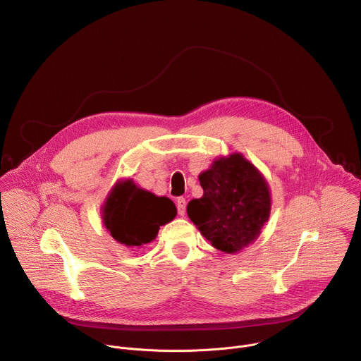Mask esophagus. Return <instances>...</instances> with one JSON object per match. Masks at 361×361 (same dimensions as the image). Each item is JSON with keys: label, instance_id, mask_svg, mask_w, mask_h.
Here are the masks:
<instances>
[{"label": "esophagus", "instance_id": "1", "mask_svg": "<svg viewBox=\"0 0 361 361\" xmlns=\"http://www.w3.org/2000/svg\"><path fill=\"white\" fill-rule=\"evenodd\" d=\"M185 207H187V200L184 197H180L177 200V210H178V214L181 217L185 214Z\"/></svg>", "mask_w": 361, "mask_h": 361}]
</instances>
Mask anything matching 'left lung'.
Returning a JSON list of instances; mask_svg holds the SVG:
<instances>
[{"mask_svg":"<svg viewBox=\"0 0 361 361\" xmlns=\"http://www.w3.org/2000/svg\"><path fill=\"white\" fill-rule=\"evenodd\" d=\"M198 180L204 194L188 202L187 214L214 248L235 254L260 237L271 194L259 169L241 152H231L216 159Z\"/></svg>","mask_w":361,"mask_h":361,"instance_id":"1","label":"left lung"}]
</instances>
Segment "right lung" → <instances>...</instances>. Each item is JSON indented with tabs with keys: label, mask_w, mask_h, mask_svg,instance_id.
<instances>
[{
	"label": "right lung",
	"mask_w": 361,
	"mask_h": 361,
	"mask_svg": "<svg viewBox=\"0 0 361 361\" xmlns=\"http://www.w3.org/2000/svg\"><path fill=\"white\" fill-rule=\"evenodd\" d=\"M176 216V204L169 197L152 194L131 178L118 180L101 207L102 224L116 241L127 247L156 240L160 227Z\"/></svg>",
	"instance_id": "right-lung-1"
}]
</instances>
